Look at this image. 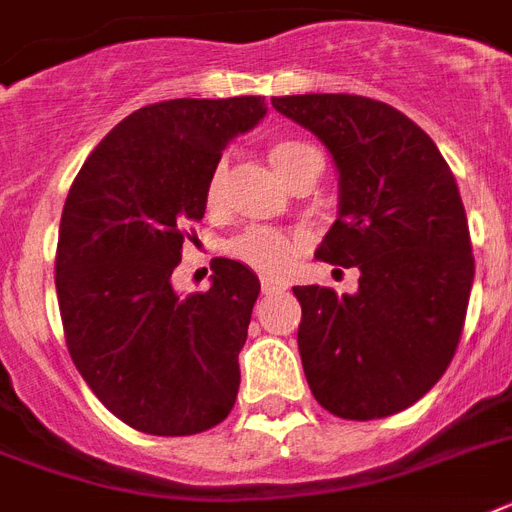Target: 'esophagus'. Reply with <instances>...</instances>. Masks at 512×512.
Instances as JSON below:
<instances>
[{
	"label": "esophagus",
	"mask_w": 512,
	"mask_h": 512,
	"mask_svg": "<svg viewBox=\"0 0 512 512\" xmlns=\"http://www.w3.org/2000/svg\"><path fill=\"white\" fill-rule=\"evenodd\" d=\"M260 286H263V292H265V294H268V292H276V289H286L284 281H276V278H268V276L260 278Z\"/></svg>",
	"instance_id": "obj_1"
}]
</instances>
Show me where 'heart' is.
Wrapping results in <instances>:
<instances>
[{
	"label": "heart",
	"mask_w": 512,
	"mask_h": 512,
	"mask_svg": "<svg viewBox=\"0 0 512 512\" xmlns=\"http://www.w3.org/2000/svg\"><path fill=\"white\" fill-rule=\"evenodd\" d=\"M313 147H307L305 141L297 139H278L270 144L268 157L273 162V168L281 173V178L289 176V170L294 168V162L299 157L310 152ZM223 186H226V160H218L210 170L205 186V202L210 210L220 205L223 199ZM228 255L239 260V263L249 265V268L263 270V273H281L299 249V236L281 231V228L268 226H252L244 234L228 242Z\"/></svg>",
	"instance_id": "b5f03b06"
}]
</instances>
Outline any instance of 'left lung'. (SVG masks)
<instances>
[{
    "instance_id": "obj_1",
    "label": "left lung",
    "mask_w": 512,
    "mask_h": 512,
    "mask_svg": "<svg viewBox=\"0 0 512 512\" xmlns=\"http://www.w3.org/2000/svg\"><path fill=\"white\" fill-rule=\"evenodd\" d=\"M310 128L339 170V218L315 257L357 268L355 294L294 286L299 357L310 392L347 421L418 402L447 371L473 286L468 218L431 136L378 99H270Z\"/></svg>"
}]
</instances>
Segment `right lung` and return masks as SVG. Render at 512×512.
<instances>
[{
  "label": "right lung",
  "mask_w": 512,
  "mask_h": 512,
  "mask_svg": "<svg viewBox=\"0 0 512 512\" xmlns=\"http://www.w3.org/2000/svg\"><path fill=\"white\" fill-rule=\"evenodd\" d=\"M265 110V97L141 107L70 186L54 257L65 344L91 392L131 429L199 434L234 407L260 281L228 257L213 260L207 292L178 297L170 276L205 215L210 170Z\"/></svg>",
  "instance_id": "obj_1"
}]
</instances>
